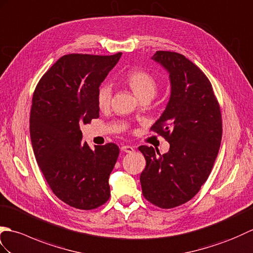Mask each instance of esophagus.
I'll return each instance as SVG.
<instances>
[{
  "mask_svg": "<svg viewBox=\"0 0 253 253\" xmlns=\"http://www.w3.org/2000/svg\"><path fill=\"white\" fill-rule=\"evenodd\" d=\"M121 150L125 151V153H127V154H131L134 151V147H132V146H128V145H123L121 147Z\"/></svg>",
  "mask_w": 253,
  "mask_h": 253,
  "instance_id": "esophagus-1",
  "label": "esophagus"
}]
</instances>
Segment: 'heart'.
<instances>
[{"mask_svg":"<svg viewBox=\"0 0 253 253\" xmlns=\"http://www.w3.org/2000/svg\"><path fill=\"white\" fill-rule=\"evenodd\" d=\"M126 82L132 88L138 98L151 97L158 91V82L156 78L148 71L142 69H134L128 71L126 76ZM112 89L108 84H103L97 92V105L100 109L109 107L111 102Z\"/></svg>","mask_w":253,"mask_h":253,"instance_id":"heart-1","label":"heart"}]
</instances>
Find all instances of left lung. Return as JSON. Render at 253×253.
Here are the masks:
<instances>
[{
    "label": "left lung",
    "mask_w": 253,
    "mask_h": 253,
    "mask_svg": "<svg viewBox=\"0 0 253 253\" xmlns=\"http://www.w3.org/2000/svg\"><path fill=\"white\" fill-rule=\"evenodd\" d=\"M169 72L171 95L150 130L170 143L161 155L139 146L146 167L141 174L144 197L171 209L197 194L212 170L222 139L220 105L209 79L184 55L158 50L151 57Z\"/></svg>",
    "instance_id": "1"
}]
</instances>
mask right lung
<instances>
[{
  "label": "right lung",
  "instance_id": "1",
  "mask_svg": "<svg viewBox=\"0 0 253 253\" xmlns=\"http://www.w3.org/2000/svg\"><path fill=\"white\" fill-rule=\"evenodd\" d=\"M121 55H65L33 93L30 137L37 162L53 193L77 209H96L109 199L119 147L108 143L91 149L80 126L99 117L98 88Z\"/></svg>",
  "mask_w": 253,
  "mask_h": 253
}]
</instances>
